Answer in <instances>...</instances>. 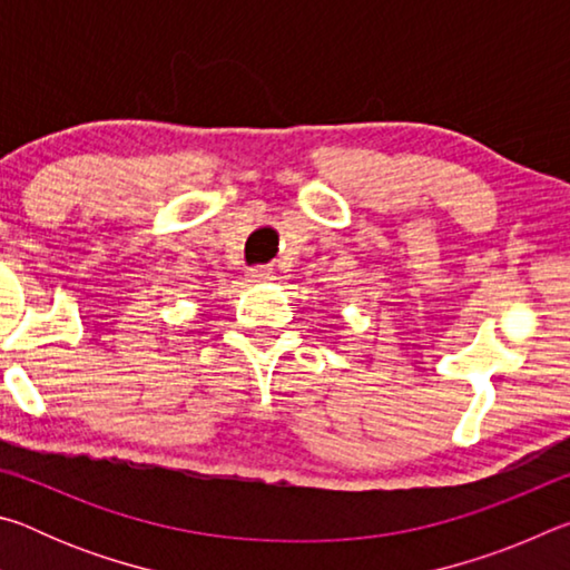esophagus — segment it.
<instances>
[{"mask_svg":"<svg viewBox=\"0 0 570 570\" xmlns=\"http://www.w3.org/2000/svg\"><path fill=\"white\" fill-rule=\"evenodd\" d=\"M248 278H250V282H272L274 272L268 266H250L248 268Z\"/></svg>","mask_w":570,"mask_h":570,"instance_id":"esophagus-1","label":"esophagus"}]
</instances>
